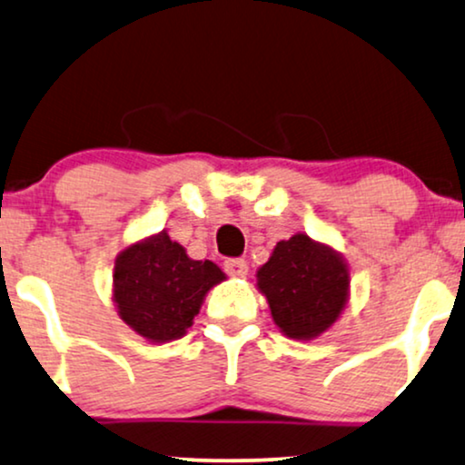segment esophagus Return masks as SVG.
<instances>
[{
    "instance_id": "obj_1",
    "label": "esophagus",
    "mask_w": 465,
    "mask_h": 465,
    "mask_svg": "<svg viewBox=\"0 0 465 465\" xmlns=\"http://www.w3.org/2000/svg\"><path fill=\"white\" fill-rule=\"evenodd\" d=\"M225 272L229 276H244L246 272H249V266H246L244 260H240V257H232V260H225Z\"/></svg>"
}]
</instances>
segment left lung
Segmentation results:
<instances>
[{
    "mask_svg": "<svg viewBox=\"0 0 465 465\" xmlns=\"http://www.w3.org/2000/svg\"><path fill=\"white\" fill-rule=\"evenodd\" d=\"M257 285L287 337L313 339L337 322L350 279L337 252L296 233L274 246L257 272Z\"/></svg>",
    "mask_w": 465,
    "mask_h": 465,
    "instance_id": "1",
    "label": "left lung"
}]
</instances>
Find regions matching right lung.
Wrapping results in <instances>:
<instances>
[{"label": "right lung", "mask_w": 465, "mask_h": 465, "mask_svg": "<svg viewBox=\"0 0 465 465\" xmlns=\"http://www.w3.org/2000/svg\"><path fill=\"white\" fill-rule=\"evenodd\" d=\"M223 279L216 263L191 260L167 233H158L117 257L114 298L133 331L163 343L180 339L191 328L203 296Z\"/></svg>", "instance_id": "obj_1"}]
</instances>
